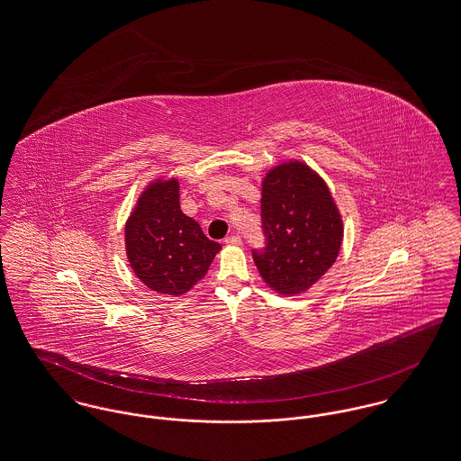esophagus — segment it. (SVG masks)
I'll use <instances>...</instances> for the list:
<instances>
[{"label":"esophagus","instance_id":"34e87169","mask_svg":"<svg viewBox=\"0 0 461 461\" xmlns=\"http://www.w3.org/2000/svg\"><path fill=\"white\" fill-rule=\"evenodd\" d=\"M224 244L240 245L242 244V239H240V235H237V233H231L230 237H226V239H224Z\"/></svg>","mask_w":461,"mask_h":461}]
</instances>
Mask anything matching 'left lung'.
<instances>
[{
  "label": "left lung",
  "instance_id": "8db88e82",
  "mask_svg": "<svg viewBox=\"0 0 461 461\" xmlns=\"http://www.w3.org/2000/svg\"><path fill=\"white\" fill-rule=\"evenodd\" d=\"M265 244L252 249L263 280L282 294L313 285L338 258L343 224L324 181L304 163H284L263 183Z\"/></svg>",
  "mask_w": 461,
  "mask_h": 461
}]
</instances>
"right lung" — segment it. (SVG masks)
Listing matches in <instances>:
<instances>
[{
    "label": "right lung",
    "instance_id": "obj_1",
    "mask_svg": "<svg viewBox=\"0 0 461 461\" xmlns=\"http://www.w3.org/2000/svg\"><path fill=\"white\" fill-rule=\"evenodd\" d=\"M131 267L153 291L179 296L202 280L221 245L183 214L177 181L155 183L139 198L125 228Z\"/></svg>",
    "mask_w": 461,
    "mask_h": 461
}]
</instances>
